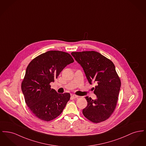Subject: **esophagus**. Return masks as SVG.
Listing matches in <instances>:
<instances>
[{"label": "esophagus", "instance_id": "1", "mask_svg": "<svg viewBox=\"0 0 146 146\" xmlns=\"http://www.w3.org/2000/svg\"><path fill=\"white\" fill-rule=\"evenodd\" d=\"M70 96H71V98H72V99H76V98H78V96L76 95L71 94L70 95Z\"/></svg>", "mask_w": 146, "mask_h": 146}]
</instances>
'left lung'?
I'll return each mask as SVG.
<instances>
[{
    "mask_svg": "<svg viewBox=\"0 0 146 146\" xmlns=\"http://www.w3.org/2000/svg\"><path fill=\"white\" fill-rule=\"evenodd\" d=\"M71 54L83 68L89 83L96 84L94 93L97 98L86 96L84 116L94 123L107 120L115 109L121 86L114 64L98 52H73Z\"/></svg>",
    "mask_w": 146,
    "mask_h": 146,
    "instance_id": "8db88e82",
    "label": "left lung"
}]
</instances>
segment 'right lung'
<instances>
[{
  "label": "right lung",
  "mask_w": 146,
  "mask_h": 146,
  "mask_svg": "<svg viewBox=\"0 0 146 146\" xmlns=\"http://www.w3.org/2000/svg\"><path fill=\"white\" fill-rule=\"evenodd\" d=\"M73 62L67 52L49 51L35 58L27 66L21 90L27 106L38 119L50 121L63 111L70 95L57 93L50 84Z\"/></svg>",
  "instance_id": "1"
}]
</instances>
